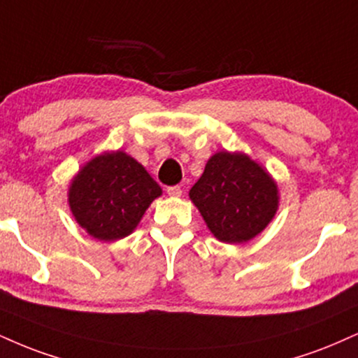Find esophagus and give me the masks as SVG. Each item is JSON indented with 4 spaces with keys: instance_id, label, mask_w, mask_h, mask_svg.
<instances>
[{
    "instance_id": "1",
    "label": "esophagus",
    "mask_w": 358,
    "mask_h": 358,
    "mask_svg": "<svg viewBox=\"0 0 358 358\" xmlns=\"http://www.w3.org/2000/svg\"><path fill=\"white\" fill-rule=\"evenodd\" d=\"M166 193L170 196H173V198H178V196H182V188L178 187V185H175V187H168L166 188Z\"/></svg>"
}]
</instances>
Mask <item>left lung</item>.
I'll return each instance as SVG.
<instances>
[{
    "mask_svg": "<svg viewBox=\"0 0 358 358\" xmlns=\"http://www.w3.org/2000/svg\"><path fill=\"white\" fill-rule=\"evenodd\" d=\"M192 203L223 243L240 245L268 227L280 205L278 185L268 170L243 152H217L193 185Z\"/></svg>",
    "mask_w": 358,
    "mask_h": 358,
    "instance_id": "1",
    "label": "left lung"
}]
</instances>
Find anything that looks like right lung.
Wrapping results in <instances>:
<instances>
[{"label": "right lung", "mask_w": 358, "mask_h": 358, "mask_svg": "<svg viewBox=\"0 0 358 358\" xmlns=\"http://www.w3.org/2000/svg\"><path fill=\"white\" fill-rule=\"evenodd\" d=\"M162 188L135 158L103 152L71 178L68 205L76 223L100 242H116L131 235Z\"/></svg>", "instance_id": "add662e5"}]
</instances>
